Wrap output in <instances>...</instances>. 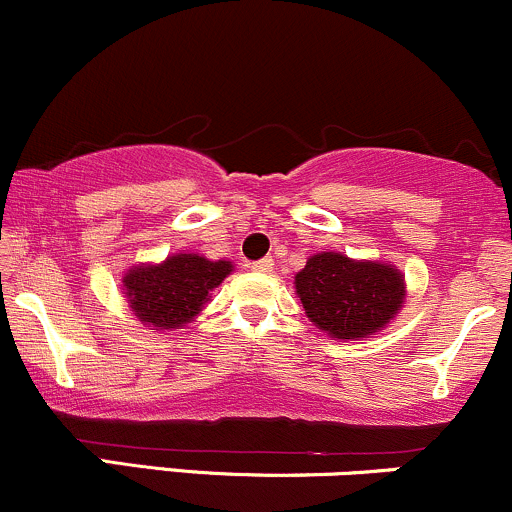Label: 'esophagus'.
<instances>
[{
  "label": "esophagus",
  "instance_id": "34e87169",
  "mask_svg": "<svg viewBox=\"0 0 512 512\" xmlns=\"http://www.w3.org/2000/svg\"><path fill=\"white\" fill-rule=\"evenodd\" d=\"M250 267L255 269V272H262V274H267V272H272V260H269V257H264V260H257V262H252Z\"/></svg>",
  "mask_w": 512,
  "mask_h": 512
}]
</instances>
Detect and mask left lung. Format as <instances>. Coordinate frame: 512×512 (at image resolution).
<instances>
[{"label": "left lung", "instance_id": "8db88e82", "mask_svg": "<svg viewBox=\"0 0 512 512\" xmlns=\"http://www.w3.org/2000/svg\"><path fill=\"white\" fill-rule=\"evenodd\" d=\"M305 315L334 339H363L383 330L402 308L407 286L392 264L317 252L296 274Z\"/></svg>", "mask_w": 512, "mask_h": 512}]
</instances>
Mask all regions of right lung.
<instances>
[{
    "label": "right lung",
    "instance_id": "right-lung-1",
    "mask_svg": "<svg viewBox=\"0 0 512 512\" xmlns=\"http://www.w3.org/2000/svg\"><path fill=\"white\" fill-rule=\"evenodd\" d=\"M233 272L226 260H207L195 252H178L161 264H137L122 276L129 308L142 325L180 330L195 320L209 293Z\"/></svg>",
    "mask_w": 512,
    "mask_h": 512
}]
</instances>
